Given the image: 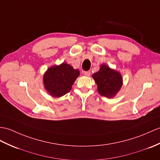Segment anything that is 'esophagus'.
I'll use <instances>...</instances> for the list:
<instances>
[{
    "label": "esophagus",
    "mask_w": 160,
    "mask_h": 160,
    "mask_svg": "<svg viewBox=\"0 0 160 160\" xmlns=\"http://www.w3.org/2000/svg\"><path fill=\"white\" fill-rule=\"evenodd\" d=\"M84 76H90V75H91V72H89V71L84 72Z\"/></svg>",
    "instance_id": "obj_1"
}]
</instances>
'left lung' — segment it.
<instances>
[{
    "mask_svg": "<svg viewBox=\"0 0 160 160\" xmlns=\"http://www.w3.org/2000/svg\"><path fill=\"white\" fill-rule=\"evenodd\" d=\"M92 77L98 85L99 93L108 98L116 96L122 86L121 73L106 64L101 65L99 71L92 74Z\"/></svg>",
    "mask_w": 160,
    "mask_h": 160,
    "instance_id": "1",
    "label": "left lung"
}]
</instances>
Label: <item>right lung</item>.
<instances>
[{"label": "right lung", "instance_id": "right-lung-1", "mask_svg": "<svg viewBox=\"0 0 160 160\" xmlns=\"http://www.w3.org/2000/svg\"><path fill=\"white\" fill-rule=\"evenodd\" d=\"M80 76L78 69L66 62L53 65L44 73L43 82L44 88L54 98H60L68 93L72 85Z\"/></svg>", "mask_w": 160, "mask_h": 160}]
</instances>
